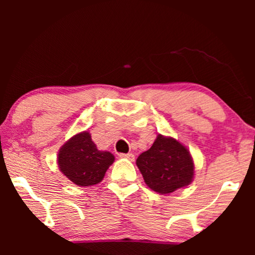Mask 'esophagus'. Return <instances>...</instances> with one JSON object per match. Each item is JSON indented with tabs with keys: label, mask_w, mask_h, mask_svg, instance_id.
Listing matches in <instances>:
<instances>
[{
	"label": "esophagus",
	"mask_w": 255,
	"mask_h": 255,
	"mask_svg": "<svg viewBox=\"0 0 255 255\" xmlns=\"http://www.w3.org/2000/svg\"><path fill=\"white\" fill-rule=\"evenodd\" d=\"M118 156H120V158L130 160V161H133L134 160V155L132 154V153H121V154H118Z\"/></svg>",
	"instance_id": "obj_1"
}]
</instances>
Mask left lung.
<instances>
[{
    "label": "left lung",
    "instance_id": "left-lung-1",
    "mask_svg": "<svg viewBox=\"0 0 255 255\" xmlns=\"http://www.w3.org/2000/svg\"><path fill=\"white\" fill-rule=\"evenodd\" d=\"M145 183L159 194H170L190 184L194 161L190 153L172 137L158 134L152 147L137 159Z\"/></svg>",
    "mask_w": 255,
    "mask_h": 255
}]
</instances>
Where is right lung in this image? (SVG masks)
<instances>
[{"instance_id": "right-lung-1", "label": "right lung", "mask_w": 255, "mask_h": 255, "mask_svg": "<svg viewBox=\"0 0 255 255\" xmlns=\"http://www.w3.org/2000/svg\"><path fill=\"white\" fill-rule=\"evenodd\" d=\"M114 161L110 152L97 149L87 131L73 135L58 153L59 169L80 187L100 183Z\"/></svg>"}]
</instances>
